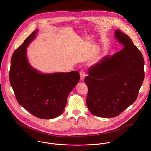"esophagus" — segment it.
I'll return each instance as SVG.
<instances>
[{"instance_id":"34e87169","label":"esophagus","mask_w":151,"mask_h":151,"mask_svg":"<svg viewBox=\"0 0 151 151\" xmlns=\"http://www.w3.org/2000/svg\"><path fill=\"white\" fill-rule=\"evenodd\" d=\"M80 79H81V80L83 81L84 79V78H85V76H86V74H85V72L84 71H83V70L81 71L80 72Z\"/></svg>"}]
</instances>
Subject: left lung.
<instances>
[{
    "instance_id": "1",
    "label": "left lung",
    "mask_w": 151,
    "mask_h": 151,
    "mask_svg": "<svg viewBox=\"0 0 151 151\" xmlns=\"http://www.w3.org/2000/svg\"><path fill=\"white\" fill-rule=\"evenodd\" d=\"M114 36L123 48L91 66L84 82L86 105L92 114L103 118L119 115L134 102L145 78V62L131 38L116 29Z\"/></svg>"
}]
</instances>
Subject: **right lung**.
Wrapping results in <instances>:
<instances>
[{
  "label": "right lung",
  "mask_w": 151,
  "mask_h": 151,
  "mask_svg": "<svg viewBox=\"0 0 151 151\" xmlns=\"http://www.w3.org/2000/svg\"><path fill=\"white\" fill-rule=\"evenodd\" d=\"M37 32V29L32 32L13 54L10 82L18 102L29 112L39 119H55L63 113L68 94L80 81V73H43L32 67L27 47Z\"/></svg>",
  "instance_id": "add662e5"
}]
</instances>
